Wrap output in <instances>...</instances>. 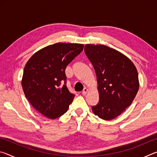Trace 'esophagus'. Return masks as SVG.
I'll list each match as a JSON object with an SVG mask.
<instances>
[{"mask_svg":"<svg viewBox=\"0 0 157 157\" xmlns=\"http://www.w3.org/2000/svg\"><path fill=\"white\" fill-rule=\"evenodd\" d=\"M88 91H89V89H88L84 88L83 91H82V94H83L84 95H85L87 94V92H88Z\"/></svg>","mask_w":157,"mask_h":157,"instance_id":"esophagus-1","label":"esophagus"}]
</instances>
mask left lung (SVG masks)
<instances>
[{"label": "left lung", "instance_id": "obj_1", "mask_svg": "<svg viewBox=\"0 0 157 157\" xmlns=\"http://www.w3.org/2000/svg\"><path fill=\"white\" fill-rule=\"evenodd\" d=\"M84 52L97 76L99 102L93 106L95 116L109 121L132 104L139 88L136 66L125 55L105 45L86 44Z\"/></svg>", "mask_w": 157, "mask_h": 157}]
</instances>
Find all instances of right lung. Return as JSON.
Returning a JSON list of instances; mask_svg holds the SVG:
<instances>
[{
    "label": "right lung",
    "mask_w": 157,
    "mask_h": 157,
    "mask_svg": "<svg viewBox=\"0 0 157 157\" xmlns=\"http://www.w3.org/2000/svg\"><path fill=\"white\" fill-rule=\"evenodd\" d=\"M84 45L57 43L34 53L23 70L22 87L25 97L39 113L55 119L67 111L75 95L66 86V66Z\"/></svg>",
    "instance_id": "add662e5"
}]
</instances>
